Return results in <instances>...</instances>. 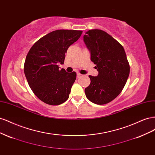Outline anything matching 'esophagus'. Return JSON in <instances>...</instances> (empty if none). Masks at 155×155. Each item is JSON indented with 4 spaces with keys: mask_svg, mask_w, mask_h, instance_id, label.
<instances>
[{
    "mask_svg": "<svg viewBox=\"0 0 155 155\" xmlns=\"http://www.w3.org/2000/svg\"><path fill=\"white\" fill-rule=\"evenodd\" d=\"M81 76V74H80L79 72H77V77H79Z\"/></svg>",
    "mask_w": 155,
    "mask_h": 155,
    "instance_id": "1",
    "label": "esophagus"
}]
</instances>
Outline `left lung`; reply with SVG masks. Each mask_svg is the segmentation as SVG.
I'll return each mask as SVG.
<instances>
[{
  "label": "left lung",
  "mask_w": 155,
  "mask_h": 155,
  "mask_svg": "<svg viewBox=\"0 0 155 155\" xmlns=\"http://www.w3.org/2000/svg\"><path fill=\"white\" fill-rule=\"evenodd\" d=\"M83 39L99 72L97 76H89L86 97L97 105L108 104L122 91L128 79L130 66L125 51L119 42L101 30H88Z\"/></svg>",
  "instance_id": "8db88e82"
}]
</instances>
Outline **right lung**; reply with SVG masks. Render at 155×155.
<instances>
[{
	"mask_svg": "<svg viewBox=\"0 0 155 155\" xmlns=\"http://www.w3.org/2000/svg\"><path fill=\"white\" fill-rule=\"evenodd\" d=\"M82 32L53 31L37 41L28 53L24 64L26 78L34 94L45 104L58 105L68 100L76 73L59 70L58 64L64 63L68 47Z\"/></svg>",
	"mask_w": 155,
	"mask_h": 155,
	"instance_id": "1",
	"label": "right lung"
}]
</instances>
